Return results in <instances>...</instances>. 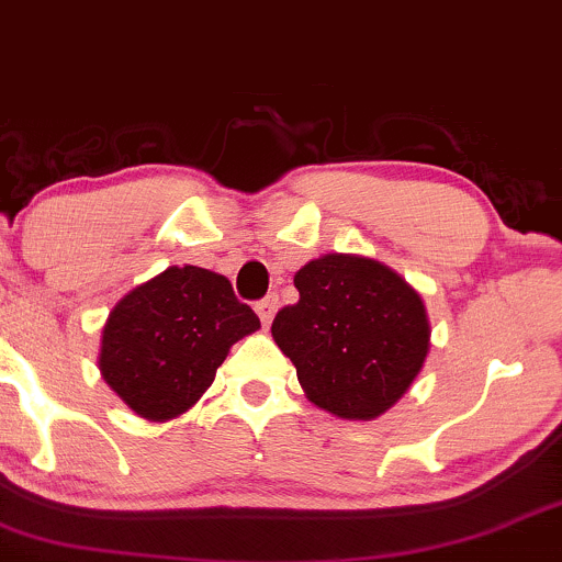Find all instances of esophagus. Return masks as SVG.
Returning a JSON list of instances; mask_svg holds the SVG:
<instances>
[{"instance_id":"1","label":"esophagus","mask_w":562,"mask_h":562,"mask_svg":"<svg viewBox=\"0 0 562 562\" xmlns=\"http://www.w3.org/2000/svg\"><path fill=\"white\" fill-rule=\"evenodd\" d=\"M277 303H280V301H277V295H267V299L256 303V312H259V317H261L263 325H269V322L274 319Z\"/></svg>"}]
</instances>
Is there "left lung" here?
Here are the masks:
<instances>
[{
  "instance_id": "8db88e82",
  "label": "left lung",
  "mask_w": 562,
  "mask_h": 562,
  "mask_svg": "<svg viewBox=\"0 0 562 562\" xmlns=\"http://www.w3.org/2000/svg\"><path fill=\"white\" fill-rule=\"evenodd\" d=\"M299 303L272 338L306 398L340 420H375L409 391L430 351L425 303L402 274L357 254H325L295 272Z\"/></svg>"
}]
</instances>
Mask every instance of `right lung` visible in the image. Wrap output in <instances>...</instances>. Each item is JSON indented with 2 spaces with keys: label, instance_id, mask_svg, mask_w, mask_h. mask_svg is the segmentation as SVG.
<instances>
[{
  "label": "right lung",
  "instance_id": "add662e5",
  "mask_svg": "<svg viewBox=\"0 0 562 562\" xmlns=\"http://www.w3.org/2000/svg\"><path fill=\"white\" fill-rule=\"evenodd\" d=\"M259 327L227 277L169 267L115 303L97 364L134 415L166 423L198 404L229 348Z\"/></svg>",
  "mask_w": 562,
  "mask_h": 562
}]
</instances>
